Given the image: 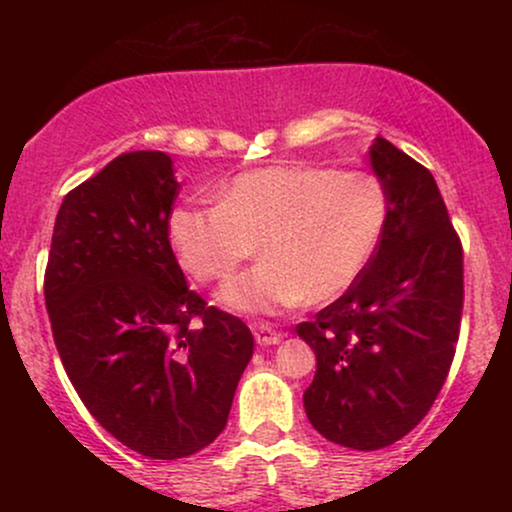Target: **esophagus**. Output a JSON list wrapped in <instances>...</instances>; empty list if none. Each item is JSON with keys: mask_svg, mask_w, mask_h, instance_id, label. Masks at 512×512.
<instances>
[{"mask_svg": "<svg viewBox=\"0 0 512 512\" xmlns=\"http://www.w3.org/2000/svg\"><path fill=\"white\" fill-rule=\"evenodd\" d=\"M252 332H255V342L260 346L279 344L281 337H284V334L276 332L272 325H267V322H252Z\"/></svg>", "mask_w": 512, "mask_h": 512, "instance_id": "obj_1", "label": "esophagus"}]
</instances>
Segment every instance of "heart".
I'll return each instance as SVG.
<instances>
[{"label":"heart","instance_id":"obj_1","mask_svg":"<svg viewBox=\"0 0 512 512\" xmlns=\"http://www.w3.org/2000/svg\"><path fill=\"white\" fill-rule=\"evenodd\" d=\"M390 195L368 170L272 166L228 182L214 207H180L170 238L197 281H226L255 252L221 301L240 313H279L342 296L385 236Z\"/></svg>","mask_w":512,"mask_h":512}]
</instances>
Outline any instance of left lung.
Masks as SVG:
<instances>
[{
	"label": "left lung",
	"instance_id": "1",
	"mask_svg": "<svg viewBox=\"0 0 512 512\" xmlns=\"http://www.w3.org/2000/svg\"><path fill=\"white\" fill-rule=\"evenodd\" d=\"M370 163L390 195L385 236L344 296L296 327L317 356L305 414L351 450L419 426L450 373L464 303L462 240L431 170L383 137Z\"/></svg>",
	"mask_w": 512,
	"mask_h": 512
}]
</instances>
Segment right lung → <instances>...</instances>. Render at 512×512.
I'll use <instances>...</instances> for the list:
<instances>
[{
    "mask_svg": "<svg viewBox=\"0 0 512 512\" xmlns=\"http://www.w3.org/2000/svg\"><path fill=\"white\" fill-rule=\"evenodd\" d=\"M180 185L163 151H127L67 192L45 267L62 366L110 436L151 460L226 428L255 339L187 286L170 248Z\"/></svg>",
    "mask_w": 512,
    "mask_h": 512,
    "instance_id": "right-lung-1",
    "label": "right lung"
}]
</instances>
